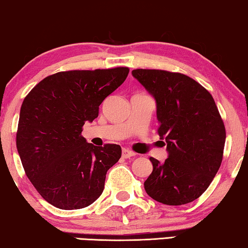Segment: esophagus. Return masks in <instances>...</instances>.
<instances>
[{
    "label": "esophagus",
    "instance_id": "1",
    "mask_svg": "<svg viewBox=\"0 0 248 248\" xmlns=\"http://www.w3.org/2000/svg\"><path fill=\"white\" fill-rule=\"evenodd\" d=\"M136 154L134 152H131V151H129V149H127V148H124L123 149V157L124 158H130V157H132V156H135Z\"/></svg>",
    "mask_w": 248,
    "mask_h": 248
}]
</instances>
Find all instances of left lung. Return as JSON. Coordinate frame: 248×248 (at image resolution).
Here are the masks:
<instances>
[{
  "instance_id": "left-lung-1",
  "label": "left lung",
  "mask_w": 248,
  "mask_h": 248,
  "mask_svg": "<svg viewBox=\"0 0 248 248\" xmlns=\"http://www.w3.org/2000/svg\"><path fill=\"white\" fill-rule=\"evenodd\" d=\"M131 74L154 97L167 152L163 163L149 158L153 172L144 183L146 193L167 205L192 202L208 189L222 160L226 131L214 97L180 73L135 69Z\"/></svg>"
}]
</instances>
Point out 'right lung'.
Returning a JSON list of instances; mask_svg holds the SVG:
<instances>
[{
  "instance_id": "obj_1",
  "label": "right lung",
  "mask_w": 248,
  "mask_h": 248,
  "mask_svg": "<svg viewBox=\"0 0 248 248\" xmlns=\"http://www.w3.org/2000/svg\"><path fill=\"white\" fill-rule=\"evenodd\" d=\"M128 73V67L56 73L23 100L16 148L28 179L54 207L82 209L102 194L121 147L90 144L81 136L82 127L97 118L100 104Z\"/></svg>"
}]
</instances>
